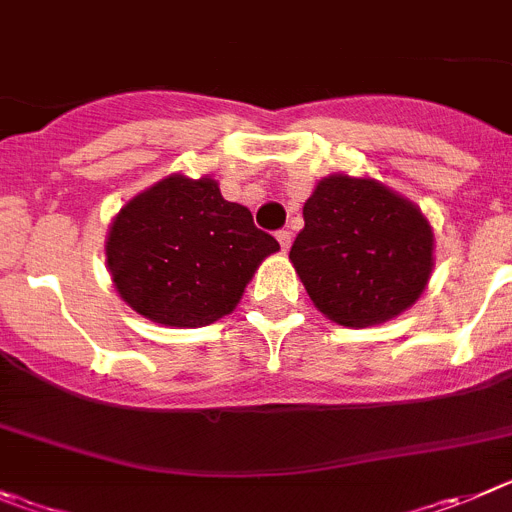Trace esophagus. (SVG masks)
<instances>
[{"label": "esophagus", "mask_w": 512, "mask_h": 512, "mask_svg": "<svg viewBox=\"0 0 512 512\" xmlns=\"http://www.w3.org/2000/svg\"><path fill=\"white\" fill-rule=\"evenodd\" d=\"M276 241H279L281 251L287 253L289 246H292V233H289V231H279V233H276Z\"/></svg>", "instance_id": "1"}]
</instances>
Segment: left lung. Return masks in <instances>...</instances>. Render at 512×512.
Segmentation results:
<instances>
[{
  "instance_id": "1",
  "label": "left lung",
  "mask_w": 512,
  "mask_h": 512,
  "mask_svg": "<svg viewBox=\"0 0 512 512\" xmlns=\"http://www.w3.org/2000/svg\"><path fill=\"white\" fill-rule=\"evenodd\" d=\"M289 251L314 307L342 327H370L411 307L434 271V231L409 198L373 177L330 175L304 203Z\"/></svg>"
}]
</instances>
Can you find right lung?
I'll return each instance as SVG.
<instances>
[{"label": "right lung", "instance_id": "1", "mask_svg": "<svg viewBox=\"0 0 512 512\" xmlns=\"http://www.w3.org/2000/svg\"><path fill=\"white\" fill-rule=\"evenodd\" d=\"M279 251L218 180L170 175L114 215L106 266L119 297L164 327H205L231 314L261 261Z\"/></svg>", "mask_w": 512, "mask_h": 512}]
</instances>
